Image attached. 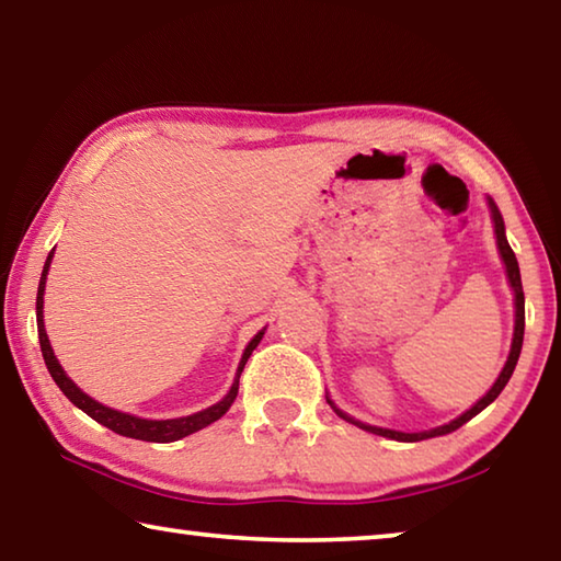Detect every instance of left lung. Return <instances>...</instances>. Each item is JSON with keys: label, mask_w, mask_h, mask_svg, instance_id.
<instances>
[{"label": "left lung", "mask_w": 561, "mask_h": 561, "mask_svg": "<svg viewBox=\"0 0 561 561\" xmlns=\"http://www.w3.org/2000/svg\"><path fill=\"white\" fill-rule=\"evenodd\" d=\"M490 210H492V220H495V234H497V247H500V254H502V262H505L507 267V277H510V284L512 289H515V339H512V348H510V358L505 368H502V374L497 376L495 386L490 388V391L480 398L478 403H474L468 413H462L460 417H455V421H450L448 425H440V428H433V431H425V433H398V431H388V428H376V425H366V423H358L354 421V417L344 415L341 411H336L341 417H346L348 423L358 425V428H364L368 433H376V435H383V438H391V440H403V443H417V440H425V438H435V435H445V433H453L458 431L462 423H468L470 417L478 415L482 408H488L495 398L502 393V388L507 386L512 371H515L517 366V358H519V351H522V339H525V291H522V279H519V264H517V257L515 252H512V247L507 242L505 237V222H502V215L497 210V205L490 201ZM331 403V401H329Z\"/></svg>", "instance_id": "left-lung-1"}]
</instances>
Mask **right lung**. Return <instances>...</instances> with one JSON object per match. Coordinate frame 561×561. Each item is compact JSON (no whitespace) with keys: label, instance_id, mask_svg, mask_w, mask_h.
<instances>
[{"label":"right lung","instance_id":"1","mask_svg":"<svg viewBox=\"0 0 561 561\" xmlns=\"http://www.w3.org/2000/svg\"><path fill=\"white\" fill-rule=\"evenodd\" d=\"M51 257H54V252H49V257H46L44 272H42V282H39V291H36V329H39V344H42L44 364H46V368H49V374H51V378L56 381V386L61 388L64 396L69 398V401L76 408H81L83 413L91 415L96 423L106 425V428H111L113 433L126 435V438H136V440H150V443H173V440H180V438H185V435L201 431V428H205V425L215 423L217 417H222L227 413V408H230L234 403V398H237V388H240V374H242V368L247 364V358L252 356L254 348H257L264 331H260V334L250 341V346L244 348V356L240 360V374H237L234 383L230 388V393H227L220 403L205 408V411L195 413V415L173 417V421H146V417L118 413V411H113V408H106L103 403L93 401L91 396L83 393L81 388L76 386L71 378L64 374V368L59 366V360H56V356H54L51 344H49V336H46V331H44V317H42V309H44V284H46V274H49Z\"/></svg>","mask_w":561,"mask_h":561}]
</instances>
